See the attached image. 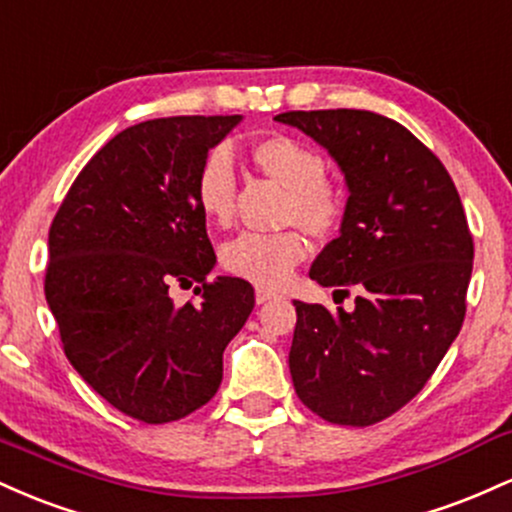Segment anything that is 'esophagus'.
Returning <instances> with one entry per match:
<instances>
[{"label": "esophagus", "instance_id": "esophagus-1", "mask_svg": "<svg viewBox=\"0 0 512 512\" xmlns=\"http://www.w3.org/2000/svg\"><path fill=\"white\" fill-rule=\"evenodd\" d=\"M274 298H276V293H272V291L257 289V293H255V301H257V305H264V303L274 301Z\"/></svg>", "mask_w": 512, "mask_h": 512}]
</instances>
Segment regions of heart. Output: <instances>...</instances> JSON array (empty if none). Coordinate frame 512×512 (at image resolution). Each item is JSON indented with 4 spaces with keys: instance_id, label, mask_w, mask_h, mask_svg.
<instances>
[{
    "instance_id": "heart-1",
    "label": "heart",
    "mask_w": 512,
    "mask_h": 512,
    "mask_svg": "<svg viewBox=\"0 0 512 512\" xmlns=\"http://www.w3.org/2000/svg\"><path fill=\"white\" fill-rule=\"evenodd\" d=\"M252 166L279 182L286 190L281 204V223L301 226L308 236L330 238L342 226L346 214V192L325 178L327 161L315 146L289 137L267 134L250 146ZM197 209L209 223L228 226L236 211V173L226 149H211L199 163L195 185ZM308 255V243L296 228L269 233H243L221 248V267L238 279L279 289L293 269Z\"/></svg>"
}]
</instances>
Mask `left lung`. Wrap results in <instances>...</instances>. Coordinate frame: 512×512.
<instances>
[{
	"label": "left lung",
	"mask_w": 512,
	"mask_h": 512,
	"mask_svg": "<svg viewBox=\"0 0 512 512\" xmlns=\"http://www.w3.org/2000/svg\"><path fill=\"white\" fill-rule=\"evenodd\" d=\"M274 120L313 137L342 168V233L310 279L358 293L351 313L293 301V387L330 424H378L419 395L460 334L474 260L460 195L438 156L390 117L337 108Z\"/></svg>",
	"instance_id": "left-lung-1"
}]
</instances>
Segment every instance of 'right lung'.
<instances>
[{
    "label": "right lung",
    "instance_id": "right-lung-1",
    "mask_svg": "<svg viewBox=\"0 0 512 512\" xmlns=\"http://www.w3.org/2000/svg\"><path fill=\"white\" fill-rule=\"evenodd\" d=\"M240 115L158 117L122 129L76 175L50 226L45 298L76 373L144 424L204 407L223 378V349L255 291L216 276L197 209L199 163ZM200 286L175 306L173 283Z\"/></svg>",
    "mask_w": 512,
    "mask_h": 512
}]
</instances>
